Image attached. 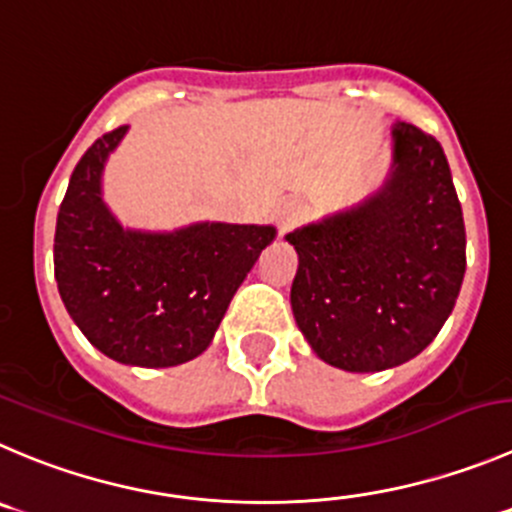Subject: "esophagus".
Returning <instances> with one entry per match:
<instances>
[{
	"label": "esophagus",
	"mask_w": 512,
	"mask_h": 512,
	"mask_svg": "<svg viewBox=\"0 0 512 512\" xmlns=\"http://www.w3.org/2000/svg\"><path fill=\"white\" fill-rule=\"evenodd\" d=\"M304 213H306V208L299 198H286V201H281L274 211L276 226H279L281 233L291 231V228H294L296 223L304 218Z\"/></svg>",
	"instance_id": "1"
}]
</instances>
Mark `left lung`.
<instances>
[{"label":"left lung","mask_w":512,"mask_h":512,"mask_svg":"<svg viewBox=\"0 0 512 512\" xmlns=\"http://www.w3.org/2000/svg\"><path fill=\"white\" fill-rule=\"evenodd\" d=\"M286 241L299 256L291 309L316 357L347 372L410 362L452 314L465 276V221L445 150L394 123L384 186Z\"/></svg>","instance_id":"8db88e82"}]
</instances>
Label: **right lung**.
Listing matches in <instances>:
<instances>
[{"instance_id": "1", "label": "right lung", "mask_w": 512, "mask_h": 512, "mask_svg": "<svg viewBox=\"0 0 512 512\" xmlns=\"http://www.w3.org/2000/svg\"><path fill=\"white\" fill-rule=\"evenodd\" d=\"M125 130L97 138L72 170L55 228L57 289L105 357L175 367L206 352L276 228L208 221L170 233L123 228L102 201V168Z\"/></svg>"}]
</instances>
